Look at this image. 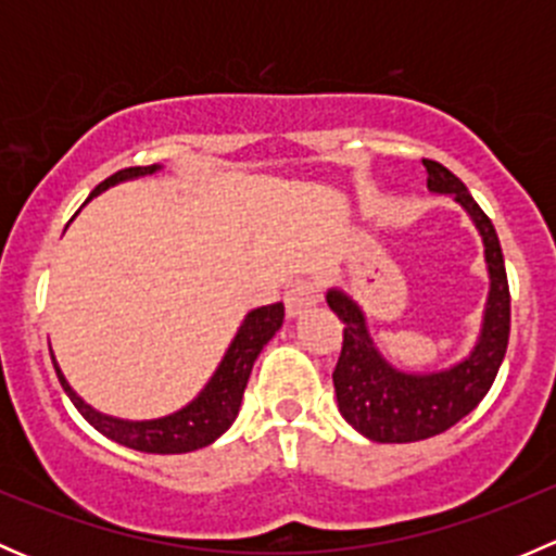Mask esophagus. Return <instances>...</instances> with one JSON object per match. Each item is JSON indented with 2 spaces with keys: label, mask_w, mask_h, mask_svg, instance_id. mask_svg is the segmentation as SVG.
<instances>
[{
  "label": "esophagus",
  "mask_w": 556,
  "mask_h": 556,
  "mask_svg": "<svg viewBox=\"0 0 556 556\" xmlns=\"http://www.w3.org/2000/svg\"><path fill=\"white\" fill-rule=\"evenodd\" d=\"M317 285L309 282V279H295L288 288V293H285V309H288V317H299V314H304L309 306L317 304Z\"/></svg>",
  "instance_id": "34e87169"
}]
</instances>
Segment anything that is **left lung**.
<instances>
[{
  "label": "left lung",
  "mask_w": 556,
  "mask_h": 556,
  "mask_svg": "<svg viewBox=\"0 0 556 556\" xmlns=\"http://www.w3.org/2000/svg\"><path fill=\"white\" fill-rule=\"evenodd\" d=\"M428 169V190L452 195L473 220L490 271L484 319L473 350L450 368L428 374H408L392 366L377 350L368 333L366 314L339 288H330L325 301L344 323V344L333 371L339 412L357 433L379 444H412L444 433L468 417L490 392L506 357L511 333V295H508L506 263L495 226L481 212L473 195L439 161H422Z\"/></svg>",
  "instance_id": "8db88e82"
}]
</instances>
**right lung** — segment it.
I'll return each instance as SVG.
<instances>
[{"label": "right lung", "mask_w": 556, "mask_h": 556, "mask_svg": "<svg viewBox=\"0 0 556 556\" xmlns=\"http://www.w3.org/2000/svg\"><path fill=\"white\" fill-rule=\"evenodd\" d=\"M161 166H128V169L115 172L112 177H106L104 182H99L93 188V195H99L102 190L112 188L117 182H126V179L148 177L155 174ZM285 319V306L282 304H268L257 306L244 317V323L239 325L237 336L228 344L226 355H223L220 366L212 374L210 382L204 384V390L182 406L179 412L166 414L159 419H142V422H134V419H117L110 414L97 412L93 406H88L75 390H72L66 377L61 374L59 363L53 357L55 374H59V382L64 387V392L70 395V401L75 403L77 412L86 417L88 425L99 430V433L112 439L115 444L128 446V450L148 452V454H185L195 452L201 446H210L212 441L220 439L228 428L237 419L239 406H242V395L247 379H250L252 366H255L257 355H261L263 346L271 341V336L282 328Z\"/></svg>", "instance_id": "1"}]
</instances>
